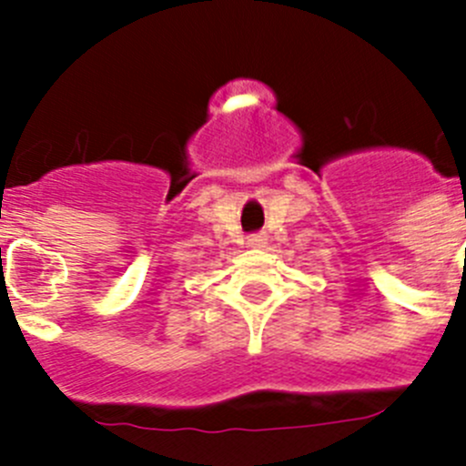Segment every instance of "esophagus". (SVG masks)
<instances>
[{
  "instance_id": "34e87169",
  "label": "esophagus",
  "mask_w": 466,
  "mask_h": 466,
  "mask_svg": "<svg viewBox=\"0 0 466 466\" xmlns=\"http://www.w3.org/2000/svg\"><path fill=\"white\" fill-rule=\"evenodd\" d=\"M247 245H249V247H257V249H261V247L268 245V236H266V233H257V236H249V240H247Z\"/></svg>"
}]
</instances>
